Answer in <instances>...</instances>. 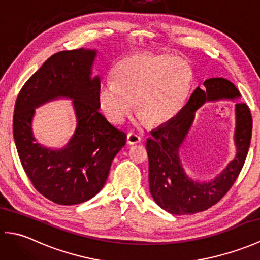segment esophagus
Masks as SVG:
<instances>
[{
    "mask_svg": "<svg viewBox=\"0 0 260 260\" xmlns=\"http://www.w3.org/2000/svg\"><path fill=\"white\" fill-rule=\"evenodd\" d=\"M127 144L129 145H135V144H139V143L141 142V136H139L137 134H134V133H128L127 134Z\"/></svg>",
    "mask_w": 260,
    "mask_h": 260,
    "instance_id": "1",
    "label": "esophagus"
}]
</instances>
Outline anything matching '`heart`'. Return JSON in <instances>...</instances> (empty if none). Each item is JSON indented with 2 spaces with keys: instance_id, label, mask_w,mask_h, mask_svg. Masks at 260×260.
<instances>
[{
  "instance_id": "obj_1",
  "label": "heart",
  "mask_w": 260,
  "mask_h": 260,
  "mask_svg": "<svg viewBox=\"0 0 260 260\" xmlns=\"http://www.w3.org/2000/svg\"><path fill=\"white\" fill-rule=\"evenodd\" d=\"M192 71L183 60L168 54H133L115 64L113 80L97 92L103 114L110 123L121 124L133 108L148 125L171 120L189 96Z\"/></svg>"
}]
</instances>
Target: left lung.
Listing matches in <instances>:
<instances>
[{
	"label": "left lung",
	"mask_w": 260,
	"mask_h": 260,
	"mask_svg": "<svg viewBox=\"0 0 260 260\" xmlns=\"http://www.w3.org/2000/svg\"><path fill=\"white\" fill-rule=\"evenodd\" d=\"M240 93L224 78H210L193 91L179 115L151 132L146 142L148 181L151 194L159 207L172 214H193L211 208L227 194L244 167L252 133L250 109L245 103L236 104L237 156L215 180L199 183L187 178L180 163L179 148L194 119L198 108L209 101L235 99Z\"/></svg>",
	"instance_id": "obj_1"
}]
</instances>
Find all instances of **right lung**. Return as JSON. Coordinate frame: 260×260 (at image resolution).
Segmentation results:
<instances>
[{
	"mask_svg": "<svg viewBox=\"0 0 260 260\" xmlns=\"http://www.w3.org/2000/svg\"><path fill=\"white\" fill-rule=\"evenodd\" d=\"M95 50L54 53L33 74L16 98L13 136L27 178L49 200L74 206L89 200L103 189L126 134L98 112V77L90 79ZM60 95L74 98L77 128L70 144L51 151L35 142L30 129L34 108Z\"/></svg>",
	"mask_w": 260,
	"mask_h": 260,
	"instance_id": "1",
	"label": "right lung"
}]
</instances>
